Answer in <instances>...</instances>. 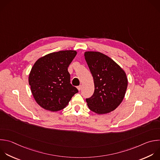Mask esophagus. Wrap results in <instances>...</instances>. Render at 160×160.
I'll use <instances>...</instances> for the list:
<instances>
[{"label": "esophagus", "instance_id": "1", "mask_svg": "<svg viewBox=\"0 0 160 160\" xmlns=\"http://www.w3.org/2000/svg\"><path fill=\"white\" fill-rule=\"evenodd\" d=\"M82 87V85H79V86H78V87H77V89L80 91V90H81Z\"/></svg>", "mask_w": 160, "mask_h": 160}]
</instances>
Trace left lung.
Returning a JSON list of instances; mask_svg holds the SVG:
<instances>
[{
	"instance_id": "obj_1",
	"label": "left lung",
	"mask_w": 160,
	"mask_h": 160,
	"mask_svg": "<svg viewBox=\"0 0 160 160\" xmlns=\"http://www.w3.org/2000/svg\"><path fill=\"white\" fill-rule=\"evenodd\" d=\"M85 59L92 75L94 93L87 98L90 111L105 114L114 111L122 102L128 87L125 71L113 60L98 51H85Z\"/></svg>"
}]
</instances>
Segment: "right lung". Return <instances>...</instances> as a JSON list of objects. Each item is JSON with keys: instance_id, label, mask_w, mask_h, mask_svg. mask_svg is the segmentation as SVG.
<instances>
[{"instance_id": "right-lung-1", "label": "right lung", "mask_w": 160, "mask_h": 160, "mask_svg": "<svg viewBox=\"0 0 160 160\" xmlns=\"http://www.w3.org/2000/svg\"><path fill=\"white\" fill-rule=\"evenodd\" d=\"M77 52L63 50L39 58L29 74V84L37 103L45 110L57 112L68 105L78 92L72 86L68 67Z\"/></svg>"}]
</instances>
